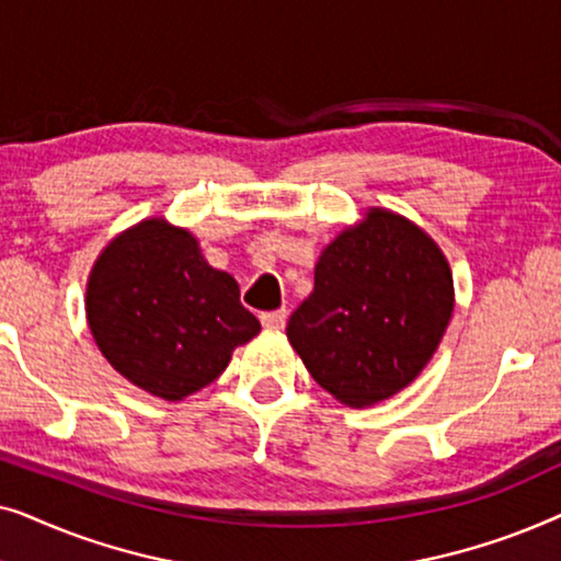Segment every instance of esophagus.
<instances>
[{
  "label": "esophagus",
  "instance_id": "1",
  "mask_svg": "<svg viewBox=\"0 0 561 561\" xmlns=\"http://www.w3.org/2000/svg\"><path fill=\"white\" fill-rule=\"evenodd\" d=\"M286 319H288L286 309L260 313V321H263V327H265V329H283V327H286Z\"/></svg>",
  "mask_w": 561,
  "mask_h": 561
}]
</instances>
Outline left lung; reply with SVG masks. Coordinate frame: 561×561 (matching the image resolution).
Instances as JSON below:
<instances>
[{"mask_svg": "<svg viewBox=\"0 0 561 561\" xmlns=\"http://www.w3.org/2000/svg\"><path fill=\"white\" fill-rule=\"evenodd\" d=\"M451 309L439 244L401 214L367 209L321 252L311 296L290 313L286 334L321 388L363 409L416 380Z\"/></svg>", "mask_w": 561, "mask_h": 561, "instance_id": "left-lung-1", "label": "left lung"}]
</instances>
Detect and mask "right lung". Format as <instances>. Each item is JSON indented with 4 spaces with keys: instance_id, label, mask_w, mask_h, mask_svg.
<instances>
[{
    "instance_id": "1",
    "label": "right lung",
    "mask_w": 561,
    "mask_h": 561,
    "mask_svg": "<svg viewBox=\"0 0 561 561\" xmlns=\"http://www.w3.org/2000/svg\"><path fill=\"white\" fill-rule=\"evenodd\" d=\"M87 319L114 370L165 401L217 380L234 347L260 332L232 275L163 217L142 219L102 250L87 283Z\"/></svg>"
}]
</instances>
